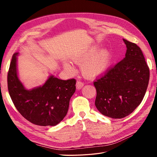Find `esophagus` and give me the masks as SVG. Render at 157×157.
Instances as JSON below:
<instances>
[{
	"mask_svg": "<svg viewBox=\"0 0 157 157\" xmlns=\"http://www.w3.org/2000/svg\"><path fill=\"white\" fill-rule=\"evenodd\" d=\"M84 86V83L80 81V80H77V83H76V87L77 89H80Z\"/></svg>",
	"mask_w": 157,
	"mask_h": 157,
	"instance_id": "1",
	"label": "esophagus"
}]
</instances>
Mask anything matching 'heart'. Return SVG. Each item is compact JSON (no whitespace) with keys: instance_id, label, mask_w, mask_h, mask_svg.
Instances as JSON below:
<instances>
[{"instance_id":"b5f03b06","label":"heart","mask_w":157,"mask_h":157,"mask_svg":"<svg viewBox=\"0 0 157 157\" xmlns=\"http://www.w3.org/2000/svg\"><path fill=\"white\" fill-rule=\"evenodd\" d=\"M98 48L90 50L74 59V61L78 65H82V72L87 77H94L105 72L108 68L111 59L110 51L104 49L99 52ZM64 68L70 73H73L74 68L68 63H65Z\"/></svg>"}]
</instances>
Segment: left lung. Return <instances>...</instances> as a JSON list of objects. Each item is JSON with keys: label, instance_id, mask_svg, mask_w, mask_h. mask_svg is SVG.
I'll list each match as a JSON object with an SVG mask.
<instances>
[{"label": "left lung", "instance_id": "1", "mask_svg": "<svg viewBox=\"0 0 157 157\" xmlns=\"http://www.w3.org/2000/svg\"><path fill=\"white\" fill-rule=\"evenodd\" d=\"M125 58L94 81L95 105L102 115L113 118L129 115L143 100L149 80V68L136 44L123 39Z\"/></svg>", "mask_w": 157, "mask_h": 157}]
</instances>
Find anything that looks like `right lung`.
<instances>
[{
  "label": "right lung",
  "instance_id": "1",
  "mask_svg": "<svg viewBox=\"0 0 157 157\" xmlns=\"http://www.w3.org/2000/svg\"><path fill=\"white\" fill-rule=\"evenodd\" d=\"M13 54L7 82L14 106L28 121L39 126H56L67 115L69 101L76 90V80L50 77L42 86L25 90L18 79L16 56Z\"/></svg>",
  "mask_w": 157,
  "mask_h": 157
}]
</instances>
